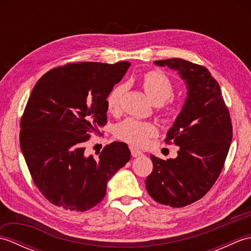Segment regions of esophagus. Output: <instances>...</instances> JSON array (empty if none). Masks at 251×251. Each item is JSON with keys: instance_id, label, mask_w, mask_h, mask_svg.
I'll return each instance as SVG.
<instances>
[{"instance_id": "obj_1", "label": "esophagus", "mask_w": 251, "mask_h": 251, "mask_svg": "<svg viewBox=\"0 0 251 251\" xmlns=\"http://www.w3.org/2000/svg\"><path fill=\"white\" fill-rule=\"evenodd\" d=\"M130 152H131L132 157H138V156L143 155V153L140 150H137V149H134V148L130 149Z\"/></svg>"}]
</instances>
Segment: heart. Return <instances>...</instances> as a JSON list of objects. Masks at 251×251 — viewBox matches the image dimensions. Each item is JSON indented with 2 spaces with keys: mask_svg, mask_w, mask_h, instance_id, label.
Masks as SVG:
<instances>
[{
  "mask_svg": "<svg viewBox=\"0 0 251 251\" xmlns=\"http://www.w3.org/2000/svg\"><path fill=\"white\" fill-rule=\"evenodd\" d=\"M142 86L164 115L177 116L182 110L181 102L170 99L175 94V84L165 72L161 70L147 72L142 77ZM126 89V84H119L106 95L105 104L111 113L120 112L122 99ZM157 134L158 129L155 124L131 117L120 123L115 129V135L119 139L135 147L146 146L149 140Z\"/></svg>",
  "mask_w": 251,
  "mask_h": 251,
  "instance_id": "heart-1",
  "label": "heart"
}]
</instances>
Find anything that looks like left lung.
<instances>
[{
  "instance_id": "left-lung-1",
  "label": "left lung",
  "mask_w": 251,
  "mask_h": 251,
  "mask_svg": "<svg viewBox=\"0 0 251 251\" xmlns=\"http://www.w3.org/2000/svg\"><path fill=\"white\" fill-rule=\"evenodd\" d=\"M154 63L178 70L189 92L165 139L179 146L178 156L164 161L151 154L153 170L146 188L159 204L184 207L201 200L219 177L232 141L231 116L219 83L207 68L180 58Z\"/></svg>"
}]
</instances>
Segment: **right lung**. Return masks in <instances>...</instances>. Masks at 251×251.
I'll return each mask as SVG.
<instances>
[{
    "instance_id": "1",
    "label": "right lung",
    "mask_w": 251,
    "mask_h": 251,
    "mask_svg": "<svg viewBox=\"0 0 251 251\" xmlns=\"http://www.w3.org/2000/svg\"><path fill=\"white\" fill-rule=\"evenodd\" d=\"M130 63H67L51 69L31 92L19 141L36 188L55 206L86 211L102 201L106 183L130 159L128 146L112 142L87 156L90 134L106 124L105 98Z\"/></svg>"
}]
</instances>
